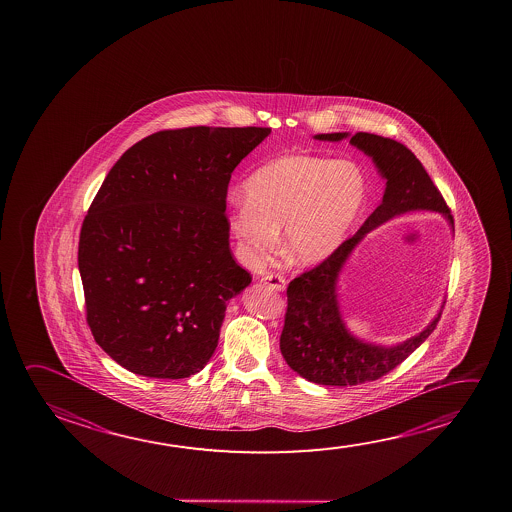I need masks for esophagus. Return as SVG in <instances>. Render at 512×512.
Instances as JSON below:
<instances>
[{
	"label": "esophagus",
	"instance_id": "esophagus-1",
	"mask_svg": "<svg viewBox=\"0 0 512 512\" xmlns=\"http://www.w3.org/2000/svg\"><path fill=\"white\" fill-rule=\"evenodd\" d=\"M260 282L268 285L271 289H275V291H284L285 289V278L278 275V273H268V275L260 278Z\"/></svg>",
	"mask_w": 512,
	"mask_h": 512
}]
</instances>
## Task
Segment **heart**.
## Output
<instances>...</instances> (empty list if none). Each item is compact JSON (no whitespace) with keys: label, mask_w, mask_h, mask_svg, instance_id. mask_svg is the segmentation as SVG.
<instances>
[{"label":"heart","mask_w":512,"mask_h":512,"mask_svg":"<svg viewBox=\"0 0 512 512\" xmlns=\"http://www.w3.org/2000/svg\"><path fill=\"white\" fill-rule=\"evenodd\" d=\"M244 202L228 214L246 264L271 257L284 228L285 255L296 264H318L336 252L366 202V178L352 160L284 155L244 180Z\"/></svg>","instance_id":"heart-1"}]
</instances>
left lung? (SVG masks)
Returning <instances> with one entry per match:
<instances>
[{"mask_svg":"<svg viewBox=\"0 0 512 512\" xmlns=\"http://www.w3.org/2000/svg\"><path fill=\"white\" fill-rule=\"evenodd\" d=\"M350 134H318L319 141H343ZM350 144L371 157L386 191L382 203L359 232L346 239L319 266L294 278L287 287V312L280 352L289 368L321 386H359L384 377L402 364L436 328L443 307L418 336L394 346L366 343L346 328L337 300V280L346 260L371 230L412 210H434L453 228V218L421 162L402 143L382 135L357 132Z\"/></svg>","mask_w":512,"mask_h":512,"instance_id":"8db88e82","label":"left lung"}]
</instances>
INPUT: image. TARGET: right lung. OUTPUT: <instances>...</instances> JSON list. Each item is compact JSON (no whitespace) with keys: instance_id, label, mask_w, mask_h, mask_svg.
Here are the masks:
<instances>
[{"instance_id":"1","label":"right lung","mask_w":512,"mask_h":512,"mask_svg":"<svg viewBox=\"0 0 512 512\" xmlns=\"http://www.w3.org/2000/svg\"><path fill=\"white\" fill-rule=\"evenodd\" d=\"M271 128L189 126L144 137L105 176L78 269L94 341L151 378L202 371L230 298L252 282L230 252L227 191Z\"/></svg>"}]
</instances>
